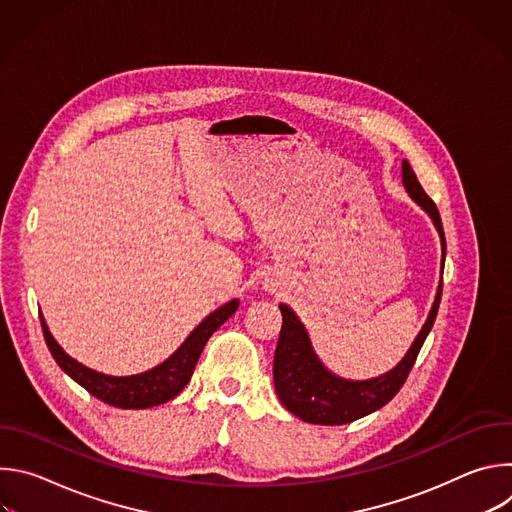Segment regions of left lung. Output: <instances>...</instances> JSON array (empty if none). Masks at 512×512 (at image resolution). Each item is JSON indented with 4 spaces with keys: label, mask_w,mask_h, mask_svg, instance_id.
<instances>
[{
    "label": "left lung",
    "mask_w": 512,
    "mask_h": 512,
    "mask_svg": "<svg viewBox=\"0 0 512 512\" xmlns=\"http://www.w3.org/2000/svg\"><path fill=\"white\" fill-rule=\"evenodd\" d=\"M403 186L409 192V196L431 216L437 233H440L442 271H444L446 237H444L440 210H437L435 202L421 188L407 160H403ZM442 287L444 283L440 281L427 322L423 324L421 332L417 334L415 342L411 344L403 360L393 371L369 381H346L332 375L318 360L312 348L310 336L304 324L294 314V310H289L285 304H281L279 310H281L283 324H281V332H279V340L273 356V383L283 407L308 423L342 425L387 405L407 381L415 364V358L435 322L437 308H440V300H442Z\"/></svg>",
    "instance_id": "1"
}]
</instances>
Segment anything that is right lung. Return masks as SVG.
I'll list each match as a JSON object with an SVG mask.
<instances>
[{"label": "right lung", "instance_id": "add662e5", "mask_svg": "<svg viewBox=\"0 0 512 512\" xmlns=\"http://www.w3.org/2000/svg\"><path fill=\"white\" fill-rule=\"evenodd\" d=\"M237 308H239V300H231L229 304L214 310L190 332L184 344L168 360H164L156 369L148 373L133 375V377H109L93 369H87L85 364L70 358L60 348V344L52 338L42 316H40V322H42V332H44V340L48 344L50 354L58 362V367L72 381H77L93 397L113 407L145 409V407L162 405L174 399L188 385L204 344L208 342L214 330L221 328L237 312Z\"/></svg>", "mask_w": 512, "mask_h": 512}]
</instances>
